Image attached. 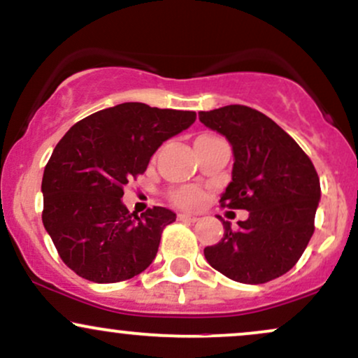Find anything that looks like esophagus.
<instances>
[{"label":"esophagus","mask_w":358,"mask_h":358,"mask_svg":"<svg viewBox=\"0 0 358 358\" xmlns=\"http://www.w3.org/2000/svg\"><path fill=\"white\" fill-rule=\"evenodd\" d=\"M178 220L180 222H196L199 220V217L190 215V213H178Z\"/></svg>","instance_id":"esophagus-1"}]
</instances>
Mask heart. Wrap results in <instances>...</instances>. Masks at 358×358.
I'll return each mask as SVG.
<instances>
[{"instance_id":"1","label":"heart","mask_w":358,"mask_h":358,"mask_svg":"<svg viewBox=\"0 0 358 358\" xmlns=\"http://www.w3.org/2000/svg\"><path fill=\"white\" fill-rule=\"evenodd\" d=\"M170 200L176 205V207L192 208V207H196V205L202 202L203 192L199 190V188L183 187V188H178V190L171 192Z\"/></svg>"}]
</instances>
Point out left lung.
I'll return each mask as SVG.
<instances>
[{
	"instance_id": "1",
	"label": "left lung",
	"mask_w": 358,
	"mask_h": 358,
	"mask_svg": "<svg viewBox=\"0 0 358 358\" xmlns=\"http://www.w3.org/2000/svg\"><path fill=\"white\" fill-rule=\"evenodd\" d=\"M200 121L232 145V182L220 205L249 212L224 237L205 248L208 264L244 285L273 281L293 268L315 232L320 178L313 163L273 119L232 104L199 113Z\"/></svg>"
}]
</instances>
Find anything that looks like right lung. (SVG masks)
<instances>
[{
  "label": "right lung",
  "mask_w": 358,
  "mask_h": 358,
  "mask_svg": "<svg viewBox=\"0 0 358 358\" xmlns=\"http://www.w3.org/2000/svg\"><path fill=\"white\" fill-rule=\"evenodd\" d=\"M195 119L193 110L124 102L65 133L43 171L42 220L73 273L104 285L138 276L153 262L163 229L176 215L153 207L138 217L121 199L163 141Z\"/></svg>",
  "instance_id": "add662e5"
}]
</instances>
